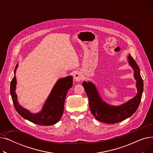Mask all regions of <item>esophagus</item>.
<instances>
[{"label": "esophagus", "instance_id": "34e87169", "mask_svg": "<svg viewBox=\"0 0 153 153\" xmlns=\"http://www.w3.org/2000/svg\"><path fill=\"white\" fill-rule=\"evenodd\" d=\"M74 79L77 82H80L82 79V75L80 72H76L74 74Z\"/></svg>", "mask_w": 153, "mask_h": 153}]
</instances>
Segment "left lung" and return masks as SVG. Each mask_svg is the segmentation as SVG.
I'll return each mask as SVG.
<instances>
[{
    "instance_id": "left-lung-1",
    "label": "left lung",
    "mask_w": 153,
    "mask_h": 153,
    "mask_svg": "<svg viewBox=\"0 0 153 153\" xmlns=\"http://www.w3.org/2000/svg\"><path fill=\"white\" fill-rule=\"evenodd\" d=\"M129 65L134 71L137 94L134 97L122 105H111L103 101L95 85L91 82L84 81L82 85L89 99V108L96 120L100 122L114 124L120 122L131 117L138 108L143 91V81L140 75V70L130 54L127 56Z\"/></svg>"
}]
</instances>
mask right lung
<instances>
[{
	"label": "right lung",
	"mask_w": 153,
	"mask_h": 153,
	"mask_svg": "<svg viewBox=\"0 0 153 153\" xmlns=\"http://www.w3.org/2000/svg\"><path fill=\"white\" fill-rule=\"evenodd\" d=\"M19 66L17 64L14 71V76L10 83V94L14 107L23 118L39 125L50 126L57 123L62 117L64 111V102L68 90L72 86V76L59 79L46 100L42 110L33 114L20 105L17 95L15 92L17 79L15 73Z\"/></svg>",
	"instance_id": "obj_1"
}]
</instances>
